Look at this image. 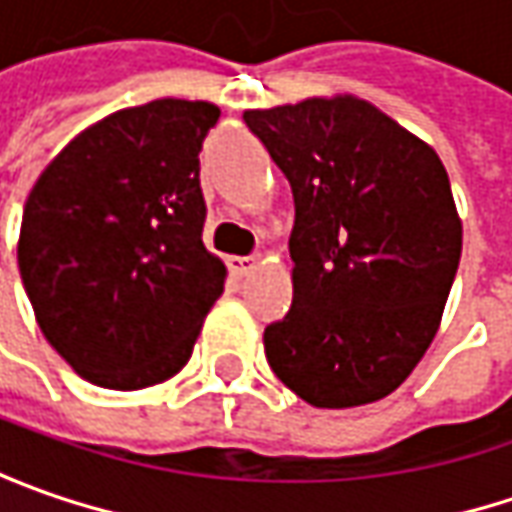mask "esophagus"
I'll return each mask as SVG.
<instances>
[{
    "label": "esophagus",
    "instance_id": "1",
    "mask_svg": "<svg viewBox=\"0 0 512 512\" xmlns=\"http://www.w3.org/2000/svg\"><path fill=\"white\" fill-rule=\"evenodd\" d=\"M227 267H230V273L233 276H247V273H253V267H256V259L253 256H230L227 259Z\"/></svg>",
    "mask_w": 512,
    "mask_h": 512
}]
</instances>
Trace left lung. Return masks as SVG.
<instances>
[{
  "label": "left lung",
  "instance_id": "obj_1",
  "mask_svg": "<svg viewBox=\"0 0 512 512\" xmlns=\"http://www.w3.org/2000/svg\"><path fill=\"white\" fill-rule=\"evenodd\" d=\"M293 190V305L270 370L313 407L379 402L430 347L462 256L436 150L353 96L247 110Z\"/></svg>",
  "mask_w": 512,
  "mask_h": 512
}]
</instances>
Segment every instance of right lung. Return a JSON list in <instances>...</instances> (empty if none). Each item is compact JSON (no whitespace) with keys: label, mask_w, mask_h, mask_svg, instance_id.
Instances as JSON below:
<instances>
[{"label":"right lung","mask_w":512,"mask_h":512,"mask_svg":"<svg viewBox=\"0 0 512 512\" xmlns=\"http://www.w3.org/2000/svg\"><path fill=\"white\" fill-rule=\"evenodd\" d=\"M207 102L156 99L79 133L30 190L19 273L45 339L88 382L139 390L179 373L225 265L202 242Z\"/></svg>","instance_id":"right-lung-1"}]
</instances>
